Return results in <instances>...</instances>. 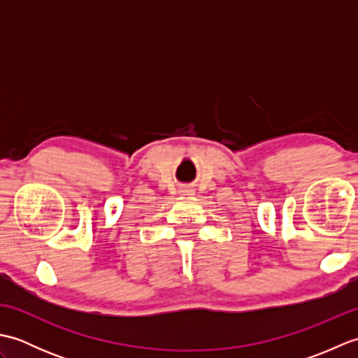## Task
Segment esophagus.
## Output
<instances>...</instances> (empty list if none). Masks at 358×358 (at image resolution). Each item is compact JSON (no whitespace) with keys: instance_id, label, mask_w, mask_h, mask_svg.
<instances>
[{"instance_id":"34e87169","label":"esophagus","mask_w":358,"mask_h":358,"mask_svg":"<svg viewBox=\"0 0 358 358\" xmlns=\"http://www.w3.org/2000/svg\"><path fill=\"white\" fill-rule=\"evenodd\" d=\"M181 195H194V191L191 187H183L181 189Z\"/></svg>"}]
</instances>
